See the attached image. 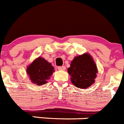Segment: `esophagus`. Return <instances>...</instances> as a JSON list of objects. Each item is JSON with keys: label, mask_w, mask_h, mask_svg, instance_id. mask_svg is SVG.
<instances>
[{"label": "esophagus", "mask_w": 124, "mask_h": 124, "mask_svg": "<svg viewBox=\"0 0 124 124\" xmlns=\"http://www.w3.org/2000/svg\"><path fill=\"white\" fill-rule=\"evenodd\" d=\"M58 69L59 70H61V71H64L66 70V67L64 66H58Z\"/></svg>", "instance_id": "esophagus-1"}]
</instances>
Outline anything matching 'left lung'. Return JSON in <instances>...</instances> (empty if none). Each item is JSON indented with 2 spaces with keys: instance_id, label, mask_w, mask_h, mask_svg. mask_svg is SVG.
<instances>
[{
  "instance_id": "8db88e82",
  "label": "left lung",
  "mask_w": 124,
  "mask_h": 124,
  "mask_svg": "<svg viewBox=\"0 0 124 124\" xmlns=\"http://www.w3.org/2000/svg\"><path fill=\"white\" fill-rule=\"evenodd\" d=\"M68 73L76 87L85 89L95 83L98 69L92 56L86 53L74 58Z\"/></svg>"
}]
</instances>
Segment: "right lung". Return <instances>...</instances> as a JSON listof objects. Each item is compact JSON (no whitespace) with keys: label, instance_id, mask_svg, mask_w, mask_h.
Here are the masks:
<instances>
[{"label":"right lung","instance_id":"add662e5","mask_svg":"<svg viewBox=\"0 0 124 124\" xmlns=\"http://www.w3.org/2000/svg\"><path fill=\"white\" fill-rule=\"evenodd\" d=\"M54 69L51 63L39 56L27 66L26 73L32 83L41 86L47 83V80L54 71Z\"/></svg>","mask_w":124,"mask_h":124}]
</instances>
